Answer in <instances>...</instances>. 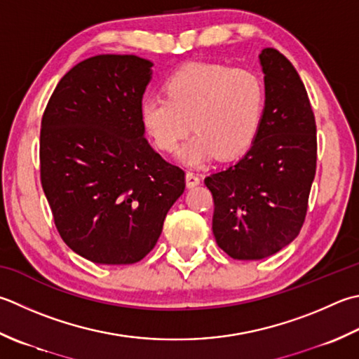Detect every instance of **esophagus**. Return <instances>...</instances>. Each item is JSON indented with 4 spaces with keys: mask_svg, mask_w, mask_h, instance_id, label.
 Instances as JSON below:
<instances>
[{
    "mask_svg": "<svg viewBox=\"0 0 359 359\" xmlns=\"http://www.w3.org/2000/svg\"><path fill=\"white\" fill-rule=\"evenodd\" d=\"M185 179H187V187H188V188L198 187V185L201 184V177H199V175L196 174V172H193V171H187Z\"/></svg>",
    "mask_w": 359,
    "mask_h": 359,
    "instance_id": "1",
    "label": "esophagus"
}]
</instances>
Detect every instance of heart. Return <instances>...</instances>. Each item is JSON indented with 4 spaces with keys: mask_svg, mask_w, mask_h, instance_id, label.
<instances>
[{
    "mask_svg": "<svg viewBox=\"0 0 359 359\" xmlns=\"http://www.w3.org/2000/svg\"><path fill=\"white\" fill-rule=\"evenodd\" d=\"M266 90L248 69L217 63H189L165 82V97H144L140 118L158 149L174 152L194 130L180 152L188 165L216 156L231 160L254 144L262 128Z\"/></svg>",
    "mask_w": 359,
    "mask_h": 359,
    "instance_id": "b5f03b06",
    "label": "heart"
}]
</instances>
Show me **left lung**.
Returning a JSON list of instances; mask_svg holds the SVG:
<instances>
[{
  "instance_id": "8db88e82",
  "label": "left lung",
  "mask_w": 359,
  "mask_h": 359,
  "mask_svg": "<svg viewBox=\"0 0 359 359\" xmlns=\"http://www.w3.org/2000/svg\"><path fill=\"white\" fill-rule=\"evenodd\" d=\"M266 107L258 135L241 160L210 174L213 235L233 259H262L290 244L304 226L316 174L318 140L310 100L296 68L264 48Z\"/></svg>"
}]
</instances>
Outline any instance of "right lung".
Returning <instances> with one entry per match:
<instances>
[{
    "instance_id": "1",
    "label": "right lung",
    "mask_w": 359,
    "mask_h": 359,
    "mask_svg": "<svg viewBox=\"0 0 359 359\" xmlns=\"http://www.w3.org/2000/svg\"><path fill=\"white\" fill-rule=\"evenodd\" d=\"M154 63L101 54L62 77L41 118L40 179L62 240L97 264H132L157 244L185 172L144 138Z\"/></svg>"
}]
</instances>
